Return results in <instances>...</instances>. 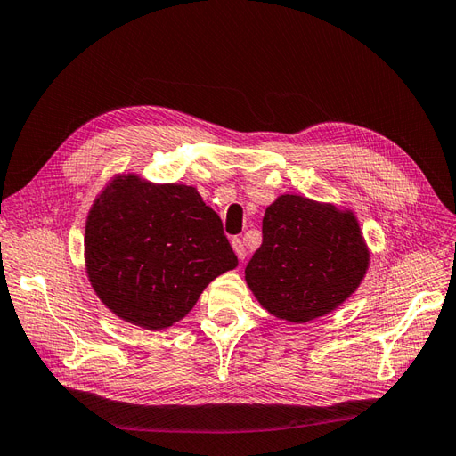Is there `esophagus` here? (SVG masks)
<instances>
[{
  "label": "esophagus",
  "mask_w": 456,
  "mask_h": 456,
  "mask_svg": "<svg viewBox=\"0 0 456 456\" xmlns=\"http://www.w3.org/2000/svg\"><path fill=\"white\" fill-rule=\"evenodd\" d=\"M232 247H233V251H236V255H238V258L243 262L245 260V256H247V249H245V243L240 240V238H233L232 240Z\"/></svg>",
  "instance_id": "obj_1"
}]
</instances>
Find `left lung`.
Masks as SVG:
<instances>
[{
  "label": "left lung",
  "mask_w": 456,
  "mask_h": 456,
  "mask_svg": "<svg viewBox=\"0 0 456 456\" xmlns=\"http://www.w3.org/2000/svg\"><path fill=\"white\" fill-rule=\"evenodd\" d=\"M369 265L352 213L302 196H281L262 218V245L245 280L270 314L305 323L329 314L362 283Z\"/></svg>",
  "instance_id": "obj_1"
}]
</instances>
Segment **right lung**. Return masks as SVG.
I'll list each match as a JSON object with an SVG mask.
<instances>
[{
	"label": "right lung",
	"instance_id": "right-lung-1",
	"mask_svg": "<svg viewBox=\"0 0 456 456\" xmlns=\"http://www.w3.org/2000/svg\"><path fill=\"white\" fill-rule=\"evenodd\" d=\"M89 280L104 305L144 329H165L194 308L216 275L238 266L223 220L196 188L119 176L86 226Z\"/></svg>",
	"mask_w": 456,
	"mask_h": 456
}]
</instances>
